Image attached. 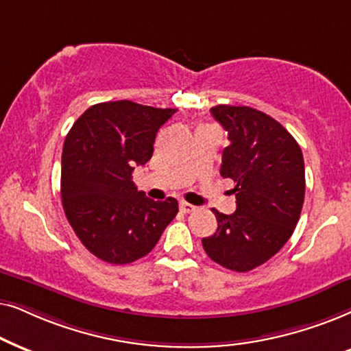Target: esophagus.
Here are the masks:
<instances>
[{"mask_svg":"<svg viewBox=\"0 0 351 351\" xmlns=\"http://www.w3.org/2000/svg\"><path fill=\"white\" fill-rule=\"evenodd\" d=\"M180 210H181V212H183V213H191V212H194L195 207H194V205L188 204V202H181V204H180Z\"/></svg>","mask_w":351,"mask_h":351,"instance_id":"34e87169","label":"esophagus"}]
</instances>
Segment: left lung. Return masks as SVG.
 Masks as SVG:
<instances>
[{
  "mask_svg": "<svg viewBox=\"0 0 351 351\" xmlns=\"http://www.w3.org/2000/svg\"><path fill=\"white\" fill-rule=\"evenodd\" d=\"M210 112L228 132L219 173L236 183L237 207L231 215L213 210L218 228L202 245L215 263L247 273L291 239L305 199V163L292 134L263 112L226 104Z\"/></svg>",
  "mask_w": 351,
  "mask_h": 351,
  "instance_id": "obj_1",
  "label": "left lung"
}]
</instances>
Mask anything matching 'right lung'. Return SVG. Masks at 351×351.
I'll list each match as a JSON object with an SVG mask.
<instances>
[{"label": "right lung", "mask_w": 351, "mask_h": 351, "mask_svg": "<svg viewBox=\"0 0 351 351\" xmlns=\"http://www.w3.org/2000/svg\"><path fill=\"white\" fill-rule=\"evenodd\" d=\"M176 109L132 101L91 106L65 138L60 195L70 226L97 258L127 265L147 255L178 213L176 199H147L133 170L151 160L154 141Z\"/></svg>", "instance_id": "add662e5"}]
</instances>
